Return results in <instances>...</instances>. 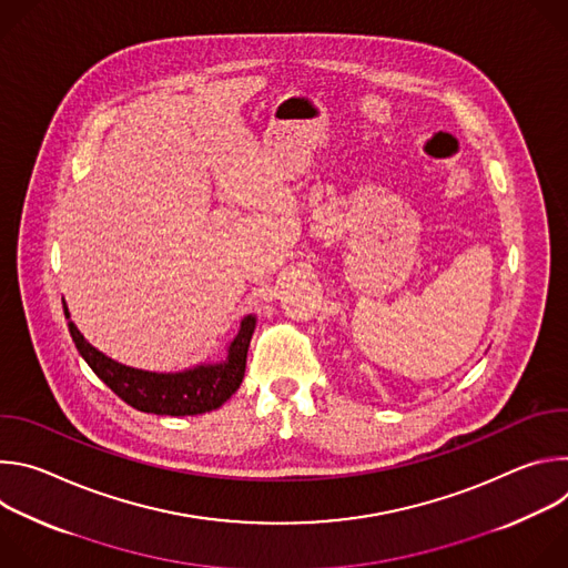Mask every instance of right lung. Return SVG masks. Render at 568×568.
<instances>
[{"label":"right lung","instance_id":"obj_1","mask_svg":"<svg viewBox=\"0 0 568 568\" xmlns=\"http://www.w3.org/2000/svg\"><path fill=\"white\" fill-rule=\"evenodd\" d=\"M64 316L69 318L67 310ZM254 328L256 316L242 318L240 333L231 342L226 359L220 364H202L184 373H148L105 357L69 321V335L90 368L130 407L156 416H197L220 409L245 377Z\"/></svg>","mask_w":568,"mask_h":568}]
</instances>
